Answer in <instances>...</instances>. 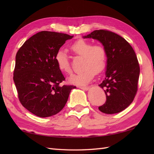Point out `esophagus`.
Returning a JSON list of instances; mask_svg holds the SVG:
<instances>
[{
	"label": "esophagus",
	"mask_w": 154,
	"mask_h": 154,
	"mask_svg": "<svg viewBox=\"0 0 154 154\" xmlns=\"http://www.w3.org/2000/svg\"><path fill=\"white\" fill-rule=\"evenodd\" d=\"M79 89H81L84 90V91H88V90L89 89V87H79Z\"/></svg>",
	"instance_id": "esophagus-1"
}]
</instances>
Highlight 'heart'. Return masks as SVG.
Instances as JSON below:
<instances>
[{"mask_svg":"<svg viewBox=\"0 0 154 154\" xmlns=\"http://www.w3.org/2000/svg\"><path fill=\"white\" fill-rule=\"evenodd\" d=\"M70 50L75 55L83 57V68L84 69L77 74L72 75L68 81L71 84L77 86H85L89 84L94 76L104 70L106 65V53L103 46L93 45L92 43L85 40H79L70 46ZM55 62L61 72L66 74L71 73L68 55L65 51L59 50L55 54Z\"/></svg>","mask_w":154,"mask_h":154,"instance_id":"heart-1","label":"heart"}]
</instances>
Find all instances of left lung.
<instances>
[{
	"instance_id": "left-lung-1",
	"label": "left lung",
	"mask_w": 154,
	"mask_h": 154,
	"mask_svg": "<svg viewBox=\"0 0 154 154\" xmlns=\"http://www.w3.org/2000/svg\"><path fill=\"white\" fill-rule=\"evenodd\" d=\"M83 38L99 41L106 50L105 77L99 87L106 100L99 109L105 114L119 113L132 103L138 89L140 66L134 50L125 39L108 30H94Z\"/></svg>"
}]
</instances>
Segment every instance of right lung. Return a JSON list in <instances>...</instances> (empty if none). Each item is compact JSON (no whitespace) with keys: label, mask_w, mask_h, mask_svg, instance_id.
<instances>
[{"label":"right lung","mask_w":154,"mask_h":154,"mask_svg":"<svg viewBox=\"0 0 154 154\" xmlns=\"http://www.w3.org/2000/svg\"><path fill=\"white\" fill-rule=\"evenodd\" d=\"M73 35L42 31L32 35L16 55L14 79L23 106L45 118L63 109L71 91L76 87L60 86L65 80L55 57L65 41Z\"/></svg>","instance_id":"obj_1"}]
</instances>
